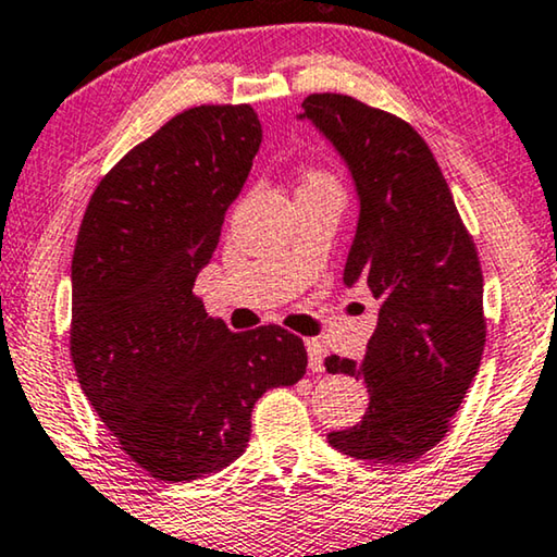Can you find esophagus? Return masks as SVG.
I'll use <instances>...</instances> for the list:
<instances>
[{"label": "esophagus", "instance_id": "34e87169", "mask_svg": "<svg viewBox=\"0 0 557 557\" xmlns=\"http://www.w3.org/2000/svg\"><path fill=\"white\" fill-rule=\"evenodd\" d=\"M305 348H308V366L312 373H323L325 368V354L327 350L323 348V343L315 341V338H308L305 341Z\"/></svg>", "mask_w": 557, "mask_h": 557}]
</instances>
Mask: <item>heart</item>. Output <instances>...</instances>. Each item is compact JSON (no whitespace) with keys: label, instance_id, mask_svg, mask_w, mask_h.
I'll use <instances>...</instances> for the list:
<instances>
[{"label":"heart","instance_id":"b5f03b06","mask_svg":"<svg viewBox=\"0 0 557 557\" xmlns=\"http://www.w3.org/2000/svg\"><path fill=\"white\" fill-rule=\"evenodd\" d=\"M308 184H335V182L327 174H323V171H310V174L305 176L302 186H308Z\"/></svg>","mask_w":557,"mask_h":557}]
</instances>
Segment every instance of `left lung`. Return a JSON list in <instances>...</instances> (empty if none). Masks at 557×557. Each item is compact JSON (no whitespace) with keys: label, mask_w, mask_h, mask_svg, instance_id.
Listing matches in <instances>:
<instances>
[{"label":"left lung","mask_w":557,"mask_h":557,"mask_svg":"<svg viewBox=\"0 0 557 557\" xmlns=\"http://www.w3.org/2000/svg\"><path fill=\"white\" fill-rule=\"evenodd\" d=\"M300 119L335 146L358 191L343 282H363L379 323L363 360L325 358L363 379L368 409L327 442L348 457L404 465L449 432L480 368L482 268L442 169L409 123L341 92H312Z\"/></svg>","instance_id":"8db88e82"}]
</instances>
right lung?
I'll return each mask as SVG.
<instances>
[{"instance_id": "right-lung-1", "label": "right lung", "mask_w": 557, "mask_h": 557, "mask_svg": "<svg viewBox=\"0 0 557 557\" xmlns=\"http://www.w3.org/2000/svg\"><path fill=\"white\" fill-rule=\"evenodd\" d=\"M260 144L252 106L189 108L108 171L77 234V381L159 482L230 467L247 449L257 398L308 368L302 338L280 325L232 333L194 295Z\"/></svg>"}]
</instances>
